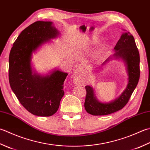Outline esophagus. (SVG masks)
I'll return each mask as SVG.
<instances>
[{"label": "esophagus", "instance_id": "esophagus-1", "mask_svg": "<svg viewBox=\"0 0 150 150\" xmlns=\"http://www.w3.org/2000/svg\"><path fill=\"white\" fill-rule=\"evenodd\" d=\"M80 73V70L77 69L74 73V75H73V81L75 84H79V75Z\"/></svg>", "mask_w": 150, "mask_h": 150}]
</instances>
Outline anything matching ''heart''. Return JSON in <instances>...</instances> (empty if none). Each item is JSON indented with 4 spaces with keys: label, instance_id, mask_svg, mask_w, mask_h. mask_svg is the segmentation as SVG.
Segmentation results:
<instances>
[{
    "label": "heart",
    "instance_id": "heart-1",
    "mask_svg": "<svg viewBox=\"0 0 150 150\" xmlns=\"http://www.w3.org/2000/svg\"><path fill=\"white\" fill-rule=\"evenodd\" d=\"M100 40H101V38L99 36H93L92 39L89 40L88 43H89V45H93V44L98 43L99 42H100ZM106 49H107V46L103 45L101 48V49L99 50L98 52H97L96 58H98V59L100 60L102 58H103L104 54H105V51Z\"/></svg>",
    "mask_w": 150,
    "mask_h": 150
}]
</instances>
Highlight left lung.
I'll return each instance as SVG.
<instances>
[{"label":"left lung","mask_w":150,"mask_h":150,"mask_svg":"<svg viewBox=\"0 0 150 150\" xmlns=\"http://www.w3.org/2000/svg\"><path fill=\"white\" fill-rule=\"evenodd\" d=\"M114 56L121 57L127 64L129 82L126 89L118 99L108 103L99 102L93 95L92 88L86 86V98L84 108L86 112L92 115H107L117 112L124 108L127 103L134 90L135 89L140 78V55L133 35L125 32L120 37L114 47ZM108 59L105 61L106 63Z\"/></svg>","instance_id":"8db88e82"}]
</instances>
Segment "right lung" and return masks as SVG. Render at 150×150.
Returning <instances> with one entry per match:
<instances>
[{
  "label": "right lung",
  "mask_w": 150,
  "mask_h": 150,
  "mask_svg": "<svg viewBox=\"0 0 150 150\" xmlns=\"http://www.w3.org/2000/svg\"><path fill=\"white\" fill-rule=\"evenodd\" d=\"M52 22L36 21L24 29L13 44L9 56V82L20 103L29 112L51 116L57 112L64 95V82L67 73L54 71L42 77L32 74V52L58 32Z\"/></svg>",
  "instance_id": "add662e5"
}]
</instances>
